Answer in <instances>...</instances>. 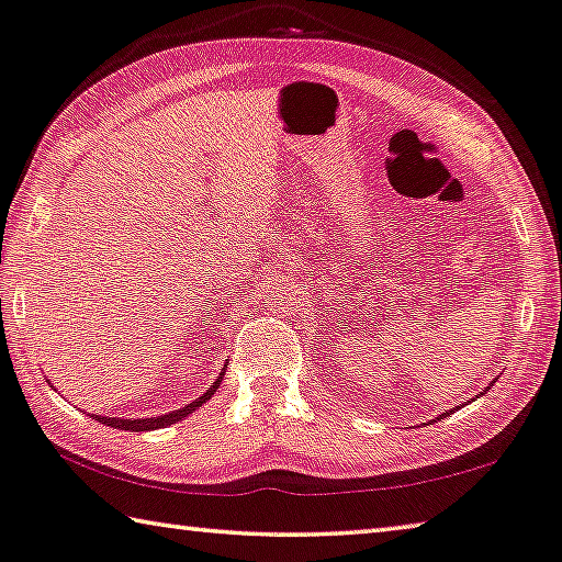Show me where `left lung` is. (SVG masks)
Listing matches in <instances>:
<instances>
[{
	"mask_svg": "<svg viewBox=\"0 0 562 562\" xmlns=\"http://www.w3.org/2000/svg\"><path fill=\"white\" fill-rule=\"evenodd\" d=\"M481 394H483V392H481ZM481 394H479V396H481ZM441 416H443V414H441Z\"/></svg>",
	"mask_w": 562,
	"mask_h": 562,
	"instance_id": "obj_1",
	"label": "left lung"
}]
</instances>
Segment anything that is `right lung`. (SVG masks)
Wrapping results in <instances>:
<instances>
[{
  "label": "right lung",
  "mask_w": 562,
  "mask_h": 562,
  "mask_svg": "<svg viewBox=\"0 0 562 562\" xmlns=\"http://www.w3.org/2000/svg\"><path fill=\"white\" fill-rule=\"evenodd\" d=\"M225 367H227V364H225ZM223 374H225V369L221 372V376L215 379L213 386L207 389V392H205L203 396H198L193 404H186L183 408H176V412H170V414L150 416V418H111V416H97V414H93V418H97V422H101V424H106V426H113V429H123V431H154V429H166V426L180 422V418H186L188 414H193L198 406H203V404L207 402V398H211V396L215 394V389L221 386Z\"/></svg>",
  "instance_id": "1"
}]
</instances>
